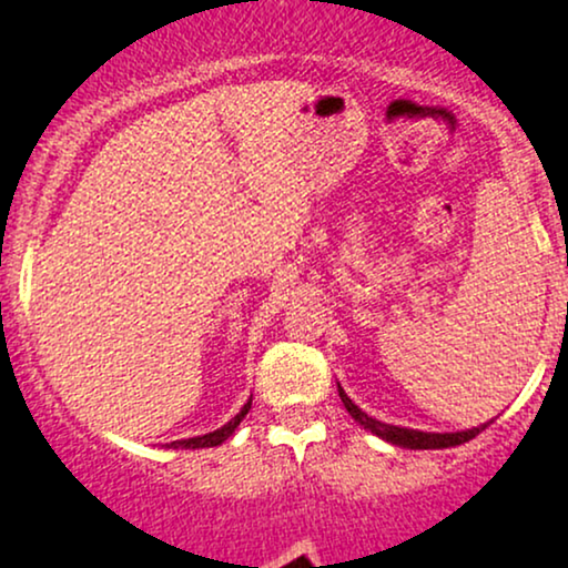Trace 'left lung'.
I'll return each mask as SVG.
<instances>
[{
	"label": "left lung",
	"instance_id": "left-lung-1",
	"mask_svg": "<svg viewBox=\"0 0 568 568\" xmlns=\"http://www.w3.org/2000/svg\"><path fill=\"white\" fill-rule=\"evenodd\" d=\"M338 397H342L344 408L349 410V416L357 422V425H361L363 429H368V433L379 435L382 440L393 443V446H400V448H452V446H462V443L473 440L475 435L480 433V429L488 427V422H486V425L473 427V429H462V433H422V429L384 425V422L374 419V416H368L366 410L357 408L342 387H338Z\"/></svg>",
	"mask_w": 568,
	"mask_h": 568
}]
</instances>
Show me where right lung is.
I'll use <instances>...</instances> for the list:
<instances>
[{"label": "right lung", "mask_w": 568, "mask_h": 568, "mask_svg": "<svg viewBox=\"0 0 568 568\" xmlns=\"http://www.w3.org/2000/svg\"><path fill=\"white\" fill-rule=\"evenodd\" d=\"M247 410H251V400L245 403L243 408H240V414L234 416V419H230L226 422L224 427H219V429H213V433H207V435H197V438H186V440H173V443H168V446L171 448H211V446H221V443H224L226 438H230V435L234 433V429H237V425L240 422L245 419V414Z\"/></svg>", "instance_id": "right-lung-1"}]
</instances>
